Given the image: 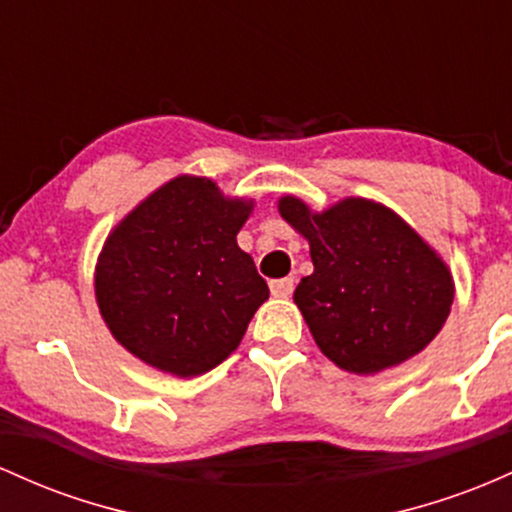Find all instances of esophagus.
Returning a JSON list of instances; mask_svg holds the SVG:
<instances>
[{"instance_id": "34e87169", "label": "esophagus", "mask_w": 512, "mask_h": 512, "mask_svg": "<svg viewBox=\"0 0 512 512\" xmlns=\"http://www.w3.org/2000/svg\"><path fill=\"white\" fill-rule=\"evenodd\" d=\"M292 290H295V280H292V278L271 280V292L275 297H290Z\"/></svg>"}]
</instances>
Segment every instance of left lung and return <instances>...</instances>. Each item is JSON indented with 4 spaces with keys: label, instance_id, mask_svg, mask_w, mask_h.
Here are the masks:
<instances>
[{
    "label": "left lung",
    "instance_id": "1",
    "mask_svg": "<svg viewBox=\"0 0 512 512\" xmlns=\"http://www.w3.org/2000/svg\"><path fill=\"white\" fill-rule=\"evenodd\" d=\"M278 210L309 241L314 273L295 302L326 358L372 375L438 336L455 295L450 271L401 217L363 198L312 212L287 195Z\"/></svg>",
    "mask_w": 512,
    "mask_h": 512
}]
</instances>
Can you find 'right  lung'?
Here are the masks:
<instances>
[{"instance_id": "add662e5", "label": "right lung", "mask_w": 512, "mask_h": 512, "mask_svg": "<svg viewBox=\"0 0 512 512\" xmlns=\"http://www.w3.org/2000/svg\"><path fill=\"white\" fill-rule=\"evenodd\" d=\"M251 203L179 176L125 217L96 266V300L113 336L147 365L203 375L237 350L268 285L237 246Z\"/></svg>"}]
</instances>
